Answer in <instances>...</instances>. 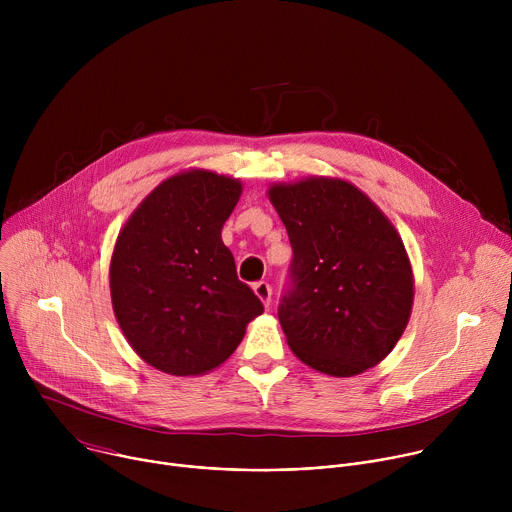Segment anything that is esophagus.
Returning a JSON list of instances; mask_svg holds the SVG:
<instances>
[{
    "label": "esophagus",
    "mask_w": 512,
    "mask_h": 512,
    "mask_svg": "<svg viewBox=\"0 0 512 512\" xmlns=\"http://www.w3.org/2000/svg\"><path fill=\"white\" fill-rule=\"evenodd\" d=\"M253 289H255L257 298L265 304V308H269V302H271V285H269L267 281H257V283L253 285Z\"/></svg>",
    "instance_id": "34e87169"
}]
</instances>
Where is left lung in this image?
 <instances>
[{
	"instance_id": "obj_1",
	"label": "left lung",
	"mask_w": 512,
	"mask_h": 512,
	"mask_svg": "<svg viewBox=\"0 0 512 512\" xmlns=\"http://www.w3.org/2000/svg\"><path fill=\"white\" fill-rule=\"evenodd\" d=\"M294 259L277 318L308 367L352 377L401 338L413 304L411 265L387 216L344 180L269 188Z\"/></svg>"
}]
</instances>
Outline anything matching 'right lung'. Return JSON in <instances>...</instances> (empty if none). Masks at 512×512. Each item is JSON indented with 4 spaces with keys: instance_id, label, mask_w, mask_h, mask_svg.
<instances>
[{
    "instance_id": "right-lung-1",
    "label": "right lung",
    "mask_w": 512,
    "mask_h": 512,
    "mask_svg": "<svg viewBox=\"0 0 512 512\" xmlns=\"http://www.w3.org/2000/svg\"><path fill=\"white\" fill-rule=\"evenodd\" d=\"M239 196L233 178L178 174L139 204L117 237L113 310L127 342L158 371L188 377L216 369L263 314L221 239Z\"/></svg>"
}]
</instances>
